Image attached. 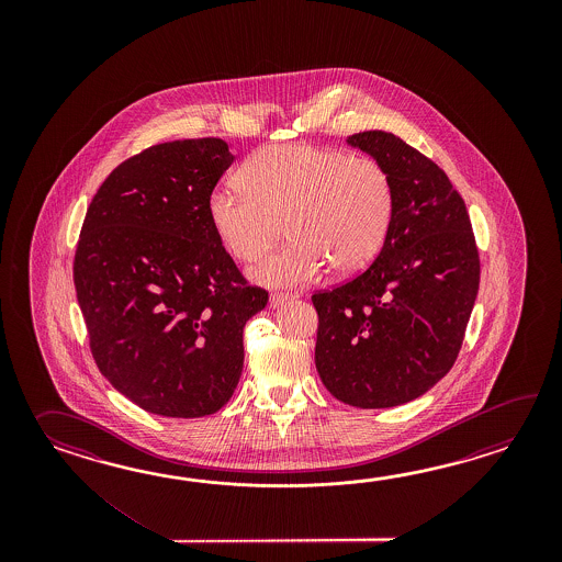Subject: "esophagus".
I'll list each match as a JSON object with an SVG mask.
<instances>
[{"label": "esophagus", "mask_w": 562, "mask_h": 562, "mask_svg": "<svg viewBox=\"0 0 562 562\" xmlns=\"http://www.w3.org/2000/svg\"><path fill=\"white\" fill-rule=\"evenodd\" d=\"M289 299H293L291 293H271V297H269V303H271V307H279V305H283L285 301Z\"/></svg>", "instance_id": "34e87169"}]
</instances>
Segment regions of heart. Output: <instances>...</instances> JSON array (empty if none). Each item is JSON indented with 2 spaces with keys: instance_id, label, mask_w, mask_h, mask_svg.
<instances>
[{
  "instance_id": "obj_1",
  "label": "heart",
  "mask_w": 562,
  "mask_h": 562,
  "mask_svg": "<svg viewBox=\"0 0 562 562\" xmlns=\"http://www.w3.org/2000/svg\"><path fill=\"white\" fill-rule=\"evenodd\" d=\"M206 213L218 240L239 261L269 251L285 223L291 240L249 276L259 285H307L327 267L349 276L375 259L394 215V182L370 156L273 144L240 167L239 180L215 184Z\"/></svg>"
}]
</instances>
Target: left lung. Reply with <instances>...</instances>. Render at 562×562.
<instances>
[{"label": "left lung", "mask_w": 562, "mask_h": 562, "mask_svg": "<svg viewBox=\"0 0 562 562\" xmlns=\"http://www.w3.org/2000/svg\"><path fill=\"white\" fill-rule=\"evenodd\" d=\"M351 146L394 182V215L375 261L313 293L315 368L339 402L363 409L407 404L452 370L480 285L467 204L442 168L392 132H359Z\"/></svg>", "instance_id": "1"}]
</instances>
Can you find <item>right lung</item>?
I'll return each mask as SVG.
<instances>
[{
	"label": "right lung",
	"mask_w": 562,
	"mask_h": 562,
	"mask_svg": "<svg viewBox=\"0 0 562 562\" xmlns=\"http://www.w3.org/2000/svg\"><path fill=\"white\" fill-rule=\"evenodd\" d=\"M235 156L221 138L156 144L114 168L92 199L74 285L98 370L150 414L201 418L243 371V327L269 293L249 285L209 221Z\"/></svg>",
	"instance_id": "1"
}]
</instances>
